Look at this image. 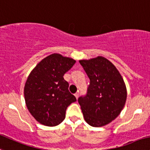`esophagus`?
I'll list each match as a JSON object with an SVG mask.
<instances>
[{
	"mask_svg": "<svg viewBox=\"0 0 150 150\" xmlns=\"http://www.w3.org/2000/svg\"><path fill=\"white\" fill-rule=\"evenodd\" d=\"M75 97H76V99H78V97H79V93L78 92H76L75 94Z\"/></svg>",
	"mask_w": 150,
	"mask_h": 150,
	"instance_id": "1",
	"label": "esophagus"
}]
</instances>
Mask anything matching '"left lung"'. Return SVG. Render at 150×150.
<instances>
[{"mask_svg":"<svg viewBox=\"0 0 150 150\" xmlns=\"http://www.w3.org/2000/svg\"><path fill=\"white\" fill-rule=\"evenodd\" d=\"M79 62L90 80L86 94L78 100L84 119L92 127L105 125L118 117L125 104L124 81L105 58L98 56Z\"/></svg>","mask_w":150,"mask_h":150,"instance_id":"1","label":"left lung"}]
</instances>
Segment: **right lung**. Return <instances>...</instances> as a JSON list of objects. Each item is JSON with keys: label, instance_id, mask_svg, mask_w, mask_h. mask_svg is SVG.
<instances>
[{"label": "right lung", "instance_id": "add662e5", "mask_svg": "<svg viewBox=\"0 0 150 150\" xmlns=\"http://www.w3.org/2000/svg\"><path fill=\"white\" fill-rule=\"evenodd\" d=\"M75 63L74 59L53 53L42 59L29 75L25 100L29 112L41 124L56 126L62 123L67 107L77 100L64 78Z\"/></svg>", "mask_w": 150, "mask_h": 150}]
</instances>
